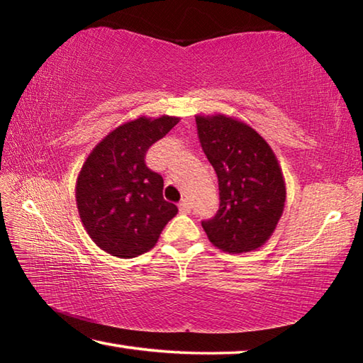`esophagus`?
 I'll use <instances>...</instances> for the list:
<instances>
[{
	"label": "esophagus",
	"instance_id": "34e87169",
	"mask_svg": "<svg viewBox=\"0 0 363 363\" xmlns=\"http://www.w3.org/2000/svg\"><path fill=\"white\" fill-rule=\"evenodd\" d=\"M179 210L182 213H190V210H192V205H190L189 200H182L179 203Z\"/></svg>",
	"mask_w": 363,
	"mask_h": 363
}]
</instances>
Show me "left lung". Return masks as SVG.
Instances as JSON below:
<instances>
[{
  "label": "left lung",
  "instance_id": "1",
  "mask_svg": "<svg viewBox=\"0 0 363 363\" xmlns=\"http://www.w3.org/2000/svg\"><path fill=\"white\" fill-rule=\"evenodd\" d=\"M205 155L218 174L219 210L203 220L214 247L230 255L261 248L286 201L285 177L272 147L247 123L224 113L195 115Z\"/></svg>",
  "mask_w": 363,
  "mask_h": 363
}]
</instances>
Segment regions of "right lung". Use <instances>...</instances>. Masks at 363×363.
Masks as SVG:
<instances>
[{"instance_id": "add662e5", "label": "right lung", "mask_w": 363, "mask_h": 363, "mask_svg": "<svg viewBox=\"0 0 363 363\" xmlns=\"http://www.w3.org/2000/svg\"><path fill=\"white\" fill-rule=\"evenodd\" d=\"M179 120L140 115L116 126L86 157L77 177V208L84 230L106 253L123 259L147 253L177 214L163 199V177L144 158Z\"/></svg>"}]
</instances>
